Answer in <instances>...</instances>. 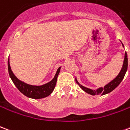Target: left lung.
<instances>
[{"instance_id": "obj_1", "label": "left lung", "mask_w": 130, "mask_h": 130, "mask_svg": "<svg viewBox=\"0 0 130 130\" xmlns=\"http://www.w3.org/2000/svg\"><path fill=\"white\" fill-rule=\"evenodd\" d=\"M127 65H128L127 54L125 52V58H124V61H123V67H122V69L120 70V73L118 74V76L113 81H111L108 84L106 85L104 87L100 88H98V89H97L95 90H93L92 89H90V88H88L83 86H82V85L79 84V82H77L76 79H75V80H76V84L79 86V87L81 88L83 90H84L85 92H86V93L90 94V95H99V94L105 95V94H107V93H109L110 92H111L112 90H114L115 88L117 87L118 85L120 84V82H122V80H123L124 76L125 75L126 72H127Z\"/></svg>"}]
</instances>
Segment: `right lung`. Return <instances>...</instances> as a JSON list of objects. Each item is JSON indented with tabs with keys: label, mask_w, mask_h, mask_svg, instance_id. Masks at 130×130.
Segmentation results:
<instances>
[{
	"label": "right lung",
	"mask_w": 130,
	"mask_h": 130,
	"mask_svg": "<svg viewBox=\"0 0 130 130\" xmlns=\"http://www.w3.org/2000/svg\"><path fill=\"white\" fill-rule=\"evenodd\" d=\"M7 65H8L9 75L14 83V84L16 86V87L17 88L18 90L21 93H23L24 95H26L28 98H32V99H41V98H46L53 92L56 84L57 78L60 70V67L58 69L54 79L47 84L42 85V86H32V85L27 84L26 83L21 82L16 77L11 70L9 59L7 62Z\"/></svg>",
	"instance_id": "1"
}]
</instances>
